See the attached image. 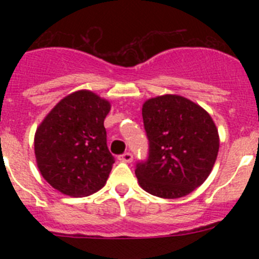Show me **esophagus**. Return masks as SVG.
<instances>
[{
  "label": "esophagus",
  "mask_w": 259,
  "mask_h": 259,
  "mask_svg": "<svg viewBox=\"0 0 259 259\" xmlns=\"http://www.w3.org/2000/svg\"><path fill=\"white\" fill-rule=\"evenodd\" d=\"M120 160L124 161V163H130L133 160V154L132 153H124L122 155H120Z\"/></svg>",
  "instance_id": "34e87169"
}]
</instances>
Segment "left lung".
Listing matches in <instances>:
<instances>
[{
  "label": "left lung",
  "instance_id": "left-lung-1",
  "mask_svg": "<svg viewBox=\"0 0 259 259\" xmlns=\"http://www.w3.org/2000/svg\"><path fill=\"white\" fill-rule=\"evenodd\" d=\"M142 114L149 158L137 164L139 185L165 199L190 194L209 177L218 156L219 135L211 116L174 94L148 99Z\"/></svg>",
  "mask_w": 259,
  "mask_h": 259
}]
</instances>
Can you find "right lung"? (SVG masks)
Masks as SVG:
<instances>
[{
  "label": "right lung",
  "instance_id": "right-lung-1",
  "mask_svg": "<svg viewBox=\"0 0 259 259\" xmlns=\"http://www.w3.org/2000/svg\"><path fill=\"white\" fill-rule=\"evenodd\" d=\"M110 101L90 90L60 100L35 133V156L44 179L70 197H88L106 184L114 156L104 120Z\"/></svg>",
  "mask_w": 259,
  "mask_h": 259
}]
</instances>
